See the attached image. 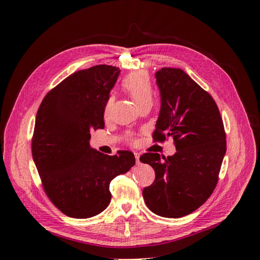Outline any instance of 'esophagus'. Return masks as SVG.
Returning <instances> with one entry per match:
<instances>
[{
	"instance_id": "obj_1",
	"label": "esophagus",
	"mask_w": 260,
	"mask_h": 260,
	"mask_svg": "<svg viewBox=\"0 0 260 260\" xmlns=\"http://www.w3.org/2000/svg\"><path fill=\"white\" fill-rule=\"evenodd\" d=\"M135 156H136V161H137V164H140L141 161H140V154L139 153H135Z\"/></svg>"
}]
</instances>
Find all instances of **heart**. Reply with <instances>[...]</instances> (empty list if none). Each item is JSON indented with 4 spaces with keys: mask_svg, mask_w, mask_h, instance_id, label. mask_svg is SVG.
<instances>
[{
    "mask_svg": "<svg viewBox=\"0 0 260 260\" xmlns=\"http://www.w3.org/2000/svg\"><path fill=\"white\" fill-rule=\"evenodd\" d=\"M122 89L127 92L138 106L152 102L153 89L149 77L146 73L137 72L132 73L123 79ZM113 105V98H108L104 106V117H107Z\"/></svg>",
    "mask_w": 260,
    "mask_h": 260,
    "instance_id": "heart-1",
    "label": "heart"
}]
</instances>
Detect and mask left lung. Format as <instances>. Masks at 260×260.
<instances>
[{
    "label": "left lung",
    "instance_id": "1",
    "mask_svg": "<svg viewBox=\"0 0 260 260\" xmlns=\"http://www.w3.org/2000/svg\"><path fill=\"white\" fill-rule=\"evenodd\" d=\"M155 78L161 105L153 139L162 142L172 137L177 152L167 158L157 153L140 157L156 176L143 198L154 214L180 218L214 192L226 151L225 132L214 99L182 69L164 67Z\"/></svg>",
    "mask_w": 260,
    "mask_h": 260
}]
</instances>
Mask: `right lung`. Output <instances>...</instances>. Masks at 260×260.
Returning a JSON list of instances; mask_svg holds the SVG:
<instances>
[{"label": "right lung", "instance_id": "add662e5", "mask_svg": "<svg viewBox=\"0 0 260 260\" xmlns=\"http://www.w3.org/2000/svg\"><path fill=\"white\" fill-rule=\"evenodd\" d=\"M119 73L108 65L76 72L46 94L38 109L34 161L48 198L68 217L101 214L112 199L111 181L136 164L130 151L109 156L90 146L91 131L104 129V106Z\"/></svg>", "mask_w": 260, "mask_h": 260}]
</instances>
